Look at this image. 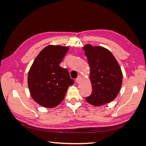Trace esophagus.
Masks as SVG:
<instances>
[{
  "label": "esophagus",
  "instance_id": "obj_1",
  "mask_svg": "<svg viewBox=\"0 0 146 146\" xmlns=\"http://www.w3.org/2000/svg\"><path fill=\"white\" fill-rule=\"evenodd\" d=\"M81 80H82V78H81V76H78L76 79V81L77 83H79L80 82H81Z\"/></svg>",
  "mask_w": 146,
  "mask_h": 146
}]
</instances>
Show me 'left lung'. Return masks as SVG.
<instances>
[{
  "instance_id": "left-lung-1",
  "label": "left lung",
  "mask_w": 146,
  "mask_h": 146,
  "mask_svg": "<svg viewBox=\"0 0 146 146\" xmlns=\"http://www.w3.org/2000/svg\"><path fill=\"white\" fill-rule=\"evenodd\" d=\"M90 67L92 93L86 98L94 106L108 104L115 99L122 83V72L117 60L107 48L86 44L83 47Z\"/></svg>"
}]
</instances>
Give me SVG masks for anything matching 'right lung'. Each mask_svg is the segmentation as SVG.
Wrapping results in <instances>:
<instances>
[{
  "mask_svg": "<svg viewBox=\"0 0 146 146\" xmlns=\"http://www.w3.org/2000/svg\"><path fill=\"white\" fill-rule=\"evenodd\" d=\"M69 48L48 45L39 52L30 67L27 79L30 94L44 107L54 108L58 105L69 86L74 84L68 70L60 66Z\"/></svg>",
  "mask_w": 146,
  "mask_h": 146,
  "instance_id": "add662e5",
  "label": "right lung"
}]
</instances>
